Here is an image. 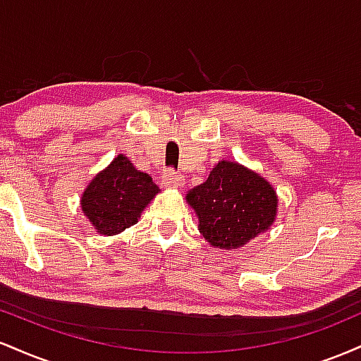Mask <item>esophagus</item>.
Listing matches in <instances>:
<instances>
[{"mask_svg": "<svg viewBox=\"0 0 361 361\" xmlns=\"http://www.w3.org/2000/svg\"><path fill=\"white\" fill-rule=\"evenodd\" d=\"M163 185L168 186V188H181L185 185V178L180 173L166 171L163 175Z\"/></svg>", "mask_w": 361, "mask_h": 361, "instance_id": "1", "label": "esophagus"}]
</instances>
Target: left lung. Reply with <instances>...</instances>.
Segmentation results:
<instances>
[{"label": "left lung", "mask_w": 361, "mask_h": 361, "mask_svg": "<svg viewBox=\"0 0 361 361\" xmlns=\"http://www.w3.org/2000/svg\"><path fill=\"white\" fill-rule=\"evenodd\" d=\"M198 231L210 246L239 250L267 233L279 212V195L268 180L235 161H219L202 185L186 192Z\"/></svg>", "instance_id": "8db88e82"}]
</instances>
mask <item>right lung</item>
Here are the masks:
<instances>
[{"instance_id":"1","label":"right lung","mask_w":361,"mask_h":361,"mask_svg":"<svg viewBox=\"0 0 361 361\" xmlns=\"http://www.w3.org/2000/svg\"><path fill=\"white\" fill-rule=\"evenodd\" d=\"M159 193L152 178L118 154L93 176L81 195V210L102 235H115L137 224L140 214Z\"/></svg>"}]
</instances>
